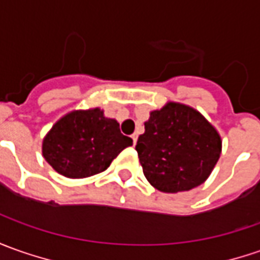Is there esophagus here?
<instances>
[{
    "instance_id": "34e87169",
    "label": "esophagus",
    "mask_w": 260,
    "mask_h": 260,
    "mask_svg": "<svg viewBox=\"0 0 260 260\" xmlns=\"http://www.w3.org/2000/svg\"><path fill=\"white\" fill-rule=\"evenodd\" d=\"M132 141H134V145H135V144H137V141H138V135H137V134H134V135H132Z\"/></svg>"
}]
</instances>
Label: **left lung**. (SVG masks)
Wrapping results in <instances>:
<instances>
[{
  "mask_svg": "<svg viewBox=\"0 0 260 260\" xmlns=\"http://www.w3.org/2000/svg\"><path fill=\"white\" fill-rule=\"evenodd\" d=\"M135 149L152 187L162 192L188 191L211 174L221 154V138L197 109L167 102L149 112Z\"/></svg>",
  "mask_w": 260,
  "mask_h": 260,
  "instance_id": "8db88e82",
  "label": "left lung"
}]
</instances>
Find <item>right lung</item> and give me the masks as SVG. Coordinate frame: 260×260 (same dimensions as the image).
<instances>
[{"label": "right lung", "mask_w": 260, "mask_h": 260, "mask_svg": "<svg viewBox=\"0 0 260 260\" xmlns=\"http://www.w3.org/2000/svg\"><path fill=\"white\" fill-rule=\"evenodd\" d=\"M131 145L132 139L122 135L116 119L90 108L61 116L43 138L41 152L58 174L86 178L105 171Z\"/></svg>", "instance_id": "right-lung-1"}]
</instances>
